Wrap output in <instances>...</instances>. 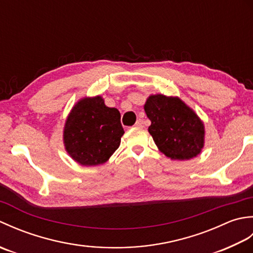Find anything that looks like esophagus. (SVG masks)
Listing matches in <instances>:
<instances>
[{"instance_id": "34e87169", "label": "esophagus", "mask_w": 253, "mask_h": 253, "mask_svg": "<svg viewBox=\"0 0 253 253\" xmlns=\"http://www.w3.org/2000/svg\"><path fill=\"white\" fill-rule=\"evenodd\" d=\"M135 126L138 128H142L143 127V121L142 120H138L135 124Z\"/></svg>"}]
</instances>
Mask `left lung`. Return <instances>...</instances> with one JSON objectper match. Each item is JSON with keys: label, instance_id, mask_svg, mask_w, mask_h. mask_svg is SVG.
Masks as SVG:
<instances>
[{"label": "left lung", "instance_id": "obj_1", "mask_svg": "<svg viewBox=\"0 0 253 253\" xmlns=\"http://www.w3.org/2000/svg\"><path fill=\"white\" fill-rule=\"evenodd\" d=\"M144 111L151 121L149 132L158 148L173 160H189L201 152L204 126L200 118L178 98L149 96Z\"/></svg>", "mask_w": 253, "mask_h": 253}]
</instances>
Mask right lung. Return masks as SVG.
I'll use <instances>...</instances> for the list:
<instances>
[{
  "instance_id": "right-lung-1",
  "label": "right lung",
  "mask_w": 253,
  "mask_h": 253,
  "mask_svg": "<svg viewBox=\"0 0 253 253\" xmlns=\"http://www.w3.org/2000/svg\"><path fill=\"white\" fill-rule=\"evenodd\" d=\"M124 129L121 113L101 96L84 98L73 107L64 128V143L71 157L84 166L105 163L120 147Z\"/></svg>"
}]
</instances>
